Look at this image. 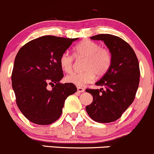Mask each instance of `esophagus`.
I'll use <instances>...</instances> for the list:
<instances>
[{
  "label": "esophagus",
  "instance_id": "34e87169",
  "mask_svg": "<svg viewBox=\"0 0 154 154\" xmlns=\"http://www.w3.org/2000/svg\"><path fill=\"white\" fill-rule=\"evenodd\" d=\"M77 91L79 93H82V92H84V91H85V89H84V88L82 87H78L77 88Z\"/></svg>",
  "mask_w": 154,
  "mask_h": 154
}]
</instances>
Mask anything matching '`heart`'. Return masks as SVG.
<instances>
[{"instance_id": "b5f03b06", "label": "heart", "mask_w": 154, "mask_h": 154, "mask_svg": "<svg viewBox=\"0 0 154 154\" xmlns=\"http://www.w3.org/2000/svg\"><path fill=\"white\" fill-rule=\"evenodd\" d=\"M75 57H86L84 72H72L65 77V81L78 86H82L94 80L97 76H103L111 65V54L106 48L100 47L94 41L84 40L73 49ZM73 56L64 52L60 57V65L65 72H71L73 65Z\"/></svg>"}]
</instances>
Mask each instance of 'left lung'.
I'll list each match as a JSON object with an SVG mask.
<instances>
[{"label":"left lung","mask_w":154,"mask_h":154,"mask_svg":"<svg viewBox=\"0 0 154 154\" xmlns=\"http://www.w3.org/2000/svg\"><path fill=\"white\" fill-rule=\"evenodd\" d=\"M90 39L104 41L111 54V65L95 84L105 89L86 90L93 97L86 110L95 122L110 123L120 118L134 101L140 82L139 63L132 48L118 36L100 34Z\"/></svg>","instance_id":"left-lung-1"}]
</instances>
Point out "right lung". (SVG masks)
<instances>
[{"mask_svg":"<svg viewBox=\"0 0 154 154\" xmlns=\"http://www.w3.org/2000/svg\"><path fill=\"white\" fill-rule=\"evenodd\" d=\"M76 40L45 35L19 50L12 71V88L17 106L32 123L47 125L57 120L65 100L77 91L74 84L60 83L64 76L60 57ZM49 84L51 91L47 89Z\"/></svg>","mask_w":154,"mask_h":154,"instance_id":"obj_1","label":"right lung"}]
</instances>
